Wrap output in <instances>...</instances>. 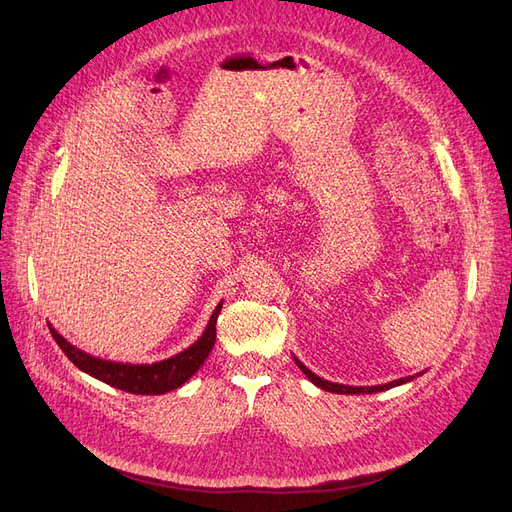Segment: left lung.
I'll return each mask as SVG.
<instances>
[{
    "label": "left lung",
    "instance_id": "8db88e82",
    "mask_svg": "<svg viewBox=\"0 0 512 512\" xmlns=\"http://www.w3.org/2000/svg\"><path fill=\"white\" fill-rule=\"evenodd\" d=\"M294 361H296V365L300 367V370L304 372V376L309 378L315 386L323 388V391H327V393H338V395H372V393L388 391V388H393V386H401V384H405V382H412L414 378L422 376V372H420V374H416V376H405V378H399V380H393V382H386V384H378V386H349V384H338V382L323 380V378H319L315 372H311L309 367H306L300 359L294 357Z\"/></svg>",
    "mask_w": 512,
    "mask_h": 512
}]
</instances>
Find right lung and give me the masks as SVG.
<instances>
[{
  "label": "right lung",
  "instance_id": "obj_1",
  "mask_svg": "<svg viewBox=\"0 0 512 512\" xmlns=\"http://www.w3.org/2000/svg\"><path fill=\"white\" fill-rule=\"evenodd\" d=\"M220 309L222 302H218L206 330H203V334L189 346V349L155 363H121L94 357L86 351L77 349V346H73L67 338L60 336L50 323L48 327L56 344L81 372H86L92 378L132 395H163L185 384L203 365V361L208 359L216 342V319L220 315Z\"/></svg>",
  "mask_w": 512,
  "mask_h": 512
}]
</instances>
